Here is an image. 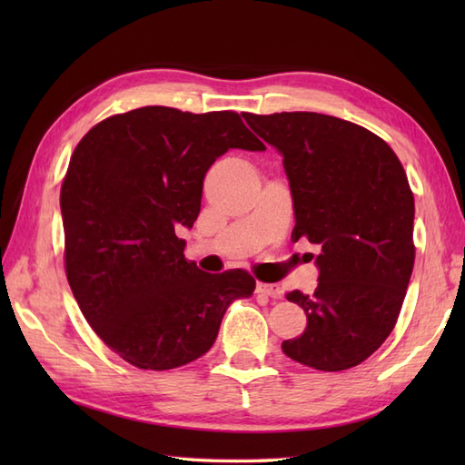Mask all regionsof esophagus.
Instances as JSON below:
<instances>
[{"label":"esophagus","mask_w":465,"mask_h":465,"mask_svg":"<svg viewBox=\"0 0 465 465\" xmlns=\"http://www.w3.org/2000/svg\"><path fill=\"white\" fill-rule=\"evenodd\" d=\"M258 293L268 295V298H273V300H282L283 295L278 283H263V282H258Z\"/></svg>","instance_id":"34e87169"}]
</instances>
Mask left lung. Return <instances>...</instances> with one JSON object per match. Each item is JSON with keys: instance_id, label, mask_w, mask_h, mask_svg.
<instances>
[{"instance_id": "8db88e82", "label": "left lung", "mask_w": 465, "mask_h": 465, "mask_svg": "<svg viewBox=\"0 0 465 465\" xmlns=\"http://www.w3.org/2000/svg\"><path fill=\"white\" fill-rule=\"evenodd\" d=\"M242 115L283 157L293 240L322 245L313 295L288 293L308 328L282 350L313 370L353 368L391 333L411 278L416 205L406 172L381 137L340 117Z\"/></svg>"}]
</instances>
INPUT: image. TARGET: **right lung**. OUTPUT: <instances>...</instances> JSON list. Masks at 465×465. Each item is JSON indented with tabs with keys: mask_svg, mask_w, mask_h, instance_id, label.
I'll return each instance as SVG.
<instances>
[{
	"mask_svg": "<svg viewBox=\"0 0 465 465\" xmlns=\"http://www.w3.org/2000/svg\"><path fill=\"white\" fill-rule=\"evenodd\" d=\"M265 145L235 112L147 105L92 127L69 160L59 195L65 273L84 318L140 370H173L212 348L227 308L250 298L242 270L205 273L185 240L203 177L227 150Z\"/></svg>",
	"mask_w": 465,
	"mask_h": 465,
	"instance_id": "add662e5",
	"label": "right lung"
}]
</instances>
